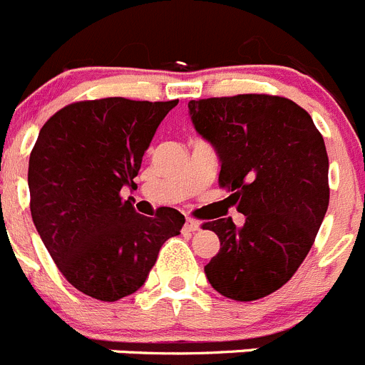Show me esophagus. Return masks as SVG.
Instances as JSON below:
<instances>
[{"instance_id":"obj_1","label":"esophagus","mask_w":365,"mask_h":365,"mask_svg":"<svg viewBox=\"0 0 365 365\" xmlns=\"http://www.w3.org/2000/svg\"><path fill=\"white\" fill-rule=\"evenodd\" d=\"M183 230H185V232H196V230H200V223L196 220L187 217L185 225H183Z\"/></svg>"}]
</instances>
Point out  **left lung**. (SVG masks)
Masks as SVG:
<instances>
[{"label":"left lung","mask_w":365,"mask_h":365,"mask_svg":"<svg viewBox=\"0 0 365 365\" xmlns=\"http://www.w3.org/2000/svg\"><path fill=\"white\" fill-rule=\"evenodd\" d=\"M194 129L220 160V183L234 190L232 217L203 225L221 248L205 275L234 301L267 297L290 281L308 255L329 203L324 138L301 106L272 95L189 102Z\"/></svg>","instance_id":"1"}]
</instances>
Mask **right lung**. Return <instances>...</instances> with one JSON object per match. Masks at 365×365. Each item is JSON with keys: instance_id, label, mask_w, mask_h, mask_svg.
Segmentation results:
<instances>
[{"instance_id": "add662e5", "label": "right lung", "mask_w": 365, "mask_h": 365, "mask_svg": "<svg viewBox=\"0 0 365 365\" xmlns=\"http://www.w3.org/2000/svg\"><path fill=\"white\" fill-rule=\"evenodd\" d=\"M178 101L122 97L75 102L41 128L29 162L30 210L37 234L71 286L115 302L142 288L185 217L162 207L155 217L120 198L153 136Z\"/></svg>"}]
</instances>
